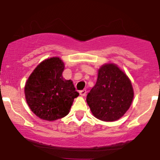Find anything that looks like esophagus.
Returning a JSON list of instances; mask_svg holds the SVG:
<instances>
[{"label":"esophagus","mask_w":160,"mask_h":160,"mask_svg":"<svg viewBox=\"0 0 160 160\" xmlns=\"http://www.w3.org/2000/svg\"><path fill=\"white\" fill-rule=\"evenodd\" d=\"M79 94H80V95L81 96H86V94H87V90H80V91H79Z\"/></svg>","instance_id":"obj_1"}]
</instances>
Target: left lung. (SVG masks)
Listing matches in <instances>:
<instances>
[{
  "label": "left lung",
  "mask_w": 160,
  "mask_h": 160,
  "mask_svg": "<svg viewBox=\"0 0 160 160\" xmlns=\"http://www.w3.org/2000/svg\"><path fill=\"white\" fill-rule=\"evenodd\" d=\"M134 90L128 76L116 64L107 63L98 70L96 84L87 97L95 118L113 122L122 118L131 107Z\"/></svg>",
  "instance_id": "left-lung-1"
}]
</instances>
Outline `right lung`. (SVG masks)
<instances>
[{
  "mask_svg": "<svg viewBox=\"0 0 160 160\" xmlns=\"http://www.w3.org/2000/svg\"><path fill=\"white\" fill-rule=\"evenodd\" d=\"M64 69L60 58H47L35 68L25 82V100L38 118L54 121L66 116L79 95L73 82L62 77Z\"/></svg>",
  "mask_w": 160,
  "mask_h": 160,
  "instance_id": "right-lung-1",
  "label": "right lung"
}]
</instances>
